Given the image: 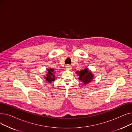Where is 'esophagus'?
I'll use <instances>...</instances> for the list:
<instances>
[{
	"mask_svg": "<svg viewBox=\"0 0 132 132\" xmlns=\"http://www.w3.org/2000/svg\"><path fill=\"white\" fill-rule=\"evenodd\" d=\"M66 69H68V70H71L72 69V67L70 65H67L66 66Z\"/></svg>",
	"mask_w": 132,
	"mask_h": 132,
	"instance_id": "esophagus-1",
	"label": "esophagus"
}]
</instances>
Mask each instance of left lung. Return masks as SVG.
Here are the masks:
<instances>
[{"mask_svg":"<svg viewBox=\"0 0 132 132\" xmlns=\"http://www.w3.org/2000/svg\"><path fill=\"white\" fill-rule=\"evenodd\" d=\"M79 75V79L82 81L84 84H88L90 82H91L93 79V75L90 71H89L88 68H86L85 70H81V71L77 72Z\"/></svg>","mask_w":132,"mask_h":132,"instance_id":"left-lung-1","label":"left lung"}]
</instances>
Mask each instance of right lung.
Returning <instances> with one entry per match:
<instances>
[{"mask_svg": "<svg viewBox=\"0 0 132 132\" xmlns=\"http://www.w3.org/2000/svg\"><path fill=\"white\" fill-rule=\"evenodd\" d=\"M48 73L47 74H46V77L45 78V79L48 82H51L52 81H53L54 80L55 75H54V69H48L47 70Z\"/></svg>", "mask_w": 132, "mask_h": 132, "instance_id": "right-lung-1", "label": "right lung"}]
</instances>
